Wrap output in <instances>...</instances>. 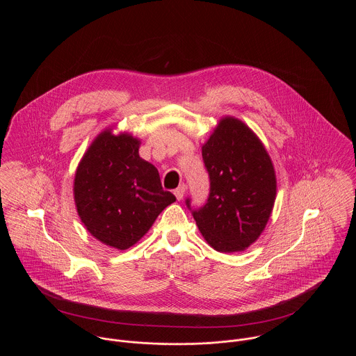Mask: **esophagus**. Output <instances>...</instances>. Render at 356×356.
Returning <instances> with one entry per match:
<instances>
[{"label": "esophagus", "instance_id": "34e87169", "mask_svg": "<svg viewBox=\"0 0 356 356\" xmlns=\"http://www.w3.org/2000/svg\"><path fill=\"white\" fill-rule=\"evenodd\" d=\"M185 191H186V186L185 185H179L175 191H174V195L177 197V200H182L184 195H185Z\"/></svg>", "mask_w": 356, "mask_h": 356}]
</instances>
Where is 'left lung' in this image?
Listing matches in <instances>:
<instances>
[{
    "label": "left lung",
    "instance_id": "8db88e82",
    "mask_svg": "<svg viewBox=\"0 0 356 356\" xmlns=\"http://www.w3.org/2000/svg\"><path fill=\"white\" fill-rule=\"evenodd\" d=\"M209 196L193 218L204 240L218 252L247 250L263 233L277 196L275 170L254 131L223 116L202 148ZM191 208V200H186Z\"/></svg>",
    "mask_w": 356,
    "mask_h": 356
}]
</instances>
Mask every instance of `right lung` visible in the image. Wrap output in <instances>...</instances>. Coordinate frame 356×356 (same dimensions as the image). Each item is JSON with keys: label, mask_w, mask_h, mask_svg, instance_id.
I'll use <instances>...</instances> for the list:
<instances>
[{"label": "right lung", "mask_w": 356, "mask_h": 356, "mask_svg": "<svg viewBox=\"0 0 356 356\" xmlns=\"http://www.w3.org/2000/svg\"><path fill=\"white\" fill-rule=\"evenodd\" d=\"M141 141L105 129L81 159L74 200L81 222L102 244L129 250L152 227L159 213L175 202L163 191L159 171L140 157Z\"/></svg>", "instance_id": "add662e5"}]
</instances>
